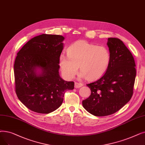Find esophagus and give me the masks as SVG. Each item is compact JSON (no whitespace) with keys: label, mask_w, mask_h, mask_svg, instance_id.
I'll return each instance as SVG.
<instances>
[{"label":"esophagus","mask_w":145,"mask_h":145,"mask_svg":"<svg viewBox=\"0 0 145 145\" xmlns=\"http://www.w3.org/2000/svg\"><path fill=\"white\" fill-rule=\"evenodd\" d=\"M83 86V84L82 83H78V82H75L74 83V87L75 88H79Z\"/></svg>","instance_id":"1"}]
</instances>
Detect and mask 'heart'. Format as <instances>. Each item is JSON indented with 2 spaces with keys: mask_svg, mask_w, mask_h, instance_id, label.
Returning a JSON list of instances; mask_svg holds the SVG:
<instances>
[{
  "mask_svg": "<svg viewBox=\"0 0 145 145\" xmlns=\"http://www.w3.org/2000/svg\"><path fill=\"white\" fill-rule=\"evenodd\" d=\"M67 52L68 55L60 56L59 65L68 79L74 77L79 66L81 77L90 80L98 79L107 71L111 62V54L107 48L84 40L72 44Z\"/></svg>",
  "mask_w": 145,
  "mask_h": 145,
  "instance_id": "b5f03b06",
  "label": "heart"
}]
</instances>
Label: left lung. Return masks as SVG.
<instances>
[{
    "mask_svg": "<svg viewBox=\"0 0 145 145\" xmlns=\"http://www.w3.org/2000/svg\"><path fill=\"white\" fill-rule=\"evenodd\" d=\"M111 62L103 76L86 85L91 93L82 101L84 108L91 114L106 116L114 114L130 100L136 75L133 56L123 42L108 38Z\"/></svg>",
    "mask_w": 145,
    "mask_h": 145,
    "instance_id": "left-lung-1",
    "label": "left lung"
}]
</instances>
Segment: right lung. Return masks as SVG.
Masks as SVG:
<instances>
[{"instance_id": "obj_1", "label": "right lung", "mask_w": 145, "mask_h": 145, "mask_svg": "<svg viewBox=\"0 0 145 145\" xmlns=\"http://www.w3.org/2000/svg\"><path fill=\"white\" fill-rule=\"evenodd\" d=\"M64 39L59 35H38L17 53L15 92L21 102L31 111L41 114L55 111L61 105L65 93L74 89L73 82L65 81L59 72Z\"/></svg>"}]
</instances>
